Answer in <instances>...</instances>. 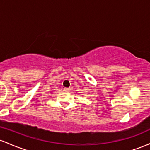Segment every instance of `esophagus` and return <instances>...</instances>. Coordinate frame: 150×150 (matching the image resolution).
Segmentation results:
<instances>
[{"instance_id": "esophagus-1", "label": "esophagus", "mask_w": 150, "mask_h": 150, "mask_svg": "<svg viewBox=\"0 0 150 150\" xmlns=\"http://www.w3.org/2000/svg\"><path fill=\"white\" fill-rule=\"evenodd\" d=\"M70 90V89L68 88V87H64V88H63V91H64V92H69Z\"/></svg>"}]
</instances>
